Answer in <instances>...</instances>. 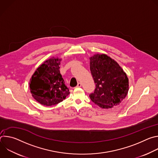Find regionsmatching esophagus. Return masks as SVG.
<instances>
[{
  "label": "esophagus",
  "instance_id": "1",
  "mask_svg": "<svg viewBox=\"0 0 158 158\" xmlns=\"http://www.w3.org/2000/svg\"><path fill=\"white\" fill-rule=\"evenodd\" d=\"M81 85H82V84H81V82H78L77 83V87H81Z\"/></svg>",
  "mask_w": 158,
  "mask_h": 158
}]
</instances>
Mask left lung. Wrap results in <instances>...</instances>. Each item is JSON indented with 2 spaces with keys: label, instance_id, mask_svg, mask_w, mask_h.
Masks as SVG:
<instances>
[{
  "label": "left lung",
  "instance_id": "obj_1",
  "mask_svg": "<svg viewBox=\"0 0 158 158\" xmlns=\"http://www.w3.org/2000/svg\"><path fill=\"white\" fill-rule=\"evenodd\" d=\"M90 70L96 84L91 101L104 109L119 104L129 90V80L120 65L106 54L90 58Z\"/></svg>",
  "mask_w": 158,
  "mask_h": 158
}]
</instances>
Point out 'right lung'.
<instances>
[{"mask_svg":"<svg viewBox=\"0 0 158 158\" xmlns=\"http://www.w3.org/2000/svg\"><path fill=\"white\" fill-rule=\"evenodd\" d=\"M60 59L51 58L40 65L32 75L30 90L32 97L46 106L62 102L70 93L60 73Z\"/></svg>","mask_w":158,"mask_h":158,"instance_id":"obj_1","label":"right lung"}]
</instances>
